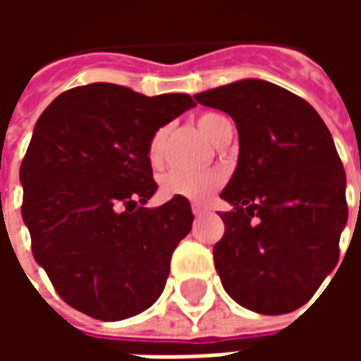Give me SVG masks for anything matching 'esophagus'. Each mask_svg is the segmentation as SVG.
<instances>
[{"instance_id": "1", "label": "esophagus", "mask_w": 361, "mask_h": 361, "mask_svg": "<svg viewBox=\"0 0 361 361\" xmlns=\"http://www.w3.org/2000/svg\"><path fill=\"white\" fill-rule=\"evenodd\" d=\"M191 211H193V214H195V216H201V214H204V212H207V207L201 203H193L191 204Z\"/></svg>"}]
</instances>
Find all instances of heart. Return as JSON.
<instances>
[{"label": "heart", "instance_id": "obj_1", "mask_svg": "<svg viewBox=\"0 0 361 361\" xmlns=\"http://www.w3.org/2000/svg\"><path fill=\"white\" fill-rule=\"evenodd\" d=\"M226 126H230V119L219 111H204L197 118L199 131L212 145ZM166 135H168L166 127H158L157 131L150 135L149 145H147V157L152 166H158L162 162ZM220 183H222V178L216 172H168L160 178V193L164 197H181V199H189V201H207L220 188Z\"/></svg>", "mask_w": 361, "mask_h": 361}]
</instances>
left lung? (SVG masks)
Here are the masks:
<instances>
[{
  "instance_id": "left-lung-1",
  "label": "left lung",
  "mask_w": 361,
  "mask_h": 361,
  "mask_svg": "<svg viewBox=\"0 0 361 361\" xmlns=\"http://www.w3.org/2000/svg\"><path fill=\"white\" fill-rule=\"evenodd\" d=\"M228 114L238 166L220 197L224 235L212 250L222 286L257 313L302 307L338 263L348 220L346 173L325 121L294 92L243 79L195 94Z\"/></svg>"
}]
</instances>
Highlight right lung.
<instances>
[{"mask_svg":"<svg viewBox=\"0 0 361 361\" xmlns=\"http://www.w3.org/2000/svg\"><path fill=\"white\" fill-rule=\"evenodd\" d=\"M189 94L145 96L92 82L42 111L20 164L23 220L32 255L59 298L100 321L149 310L189 234L188 199L157 209L150 135L189 110Z\"/></svg>","mask_w":361,"mask_h":361,"instance_id":"add662e5","label":"right lung"}]
</instances>
